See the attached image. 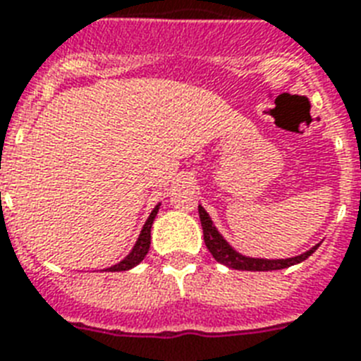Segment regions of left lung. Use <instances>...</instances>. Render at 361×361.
I'll return each instance as SVG.
<instances>
[{"label":"left lung","mask_w":361,"mask_h":361,"mask_svg":"<svg viewBox=\"0 0 361 361\" xmlns=\"http://www.w3.org/2000/svg\"><path fill=\"white\" fill-rule=\"evenodd\" d=\"M198 215H200L202 230H204V241H206V247L211 252V256L215 257L219 263L230 267V269H235V271H280V269H287V267L297 265V263L307 259L321 245L319 243V245L312 247L307 252L300 254V256L286 257V259H265V257L243 256L221 235V231L216 230V226L211 221V216L207 215V211L202 206H198Z\"/></svg>","instance_id":"left-lung-1"}]
</instances>
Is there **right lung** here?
<instances>
[{"label":"right lung","mask_w":361,"mask_h":361,"mask_svg":"<svg viewBox=\"0 0 361 361\" xmlns=\"http://www.w3.org/2000/svg\"><path fill=\"white\" fill-rule=\"evenodd\" d=\"M159 206L161 204H157V206L152 209L150 216H148V221L145 222V226H142V230H140V235L139 239H137V243H135V247L131 248V252L128 254V256L122 259V262H118L116 265H111L109 269H105V271L109 272H120V271H130V269H133V267L139 265L142 259L146 257V254H148V250H150V239H152V224H154V219L157 216V211H159Z\"/></svg>","instance_id":"right-lung-1"}]
</instances>
